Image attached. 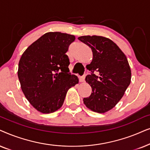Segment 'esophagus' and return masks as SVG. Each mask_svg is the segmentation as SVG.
I'll return each mask as SVG.
<instances>
[{
  "mask_svg": "<svg viewBox=\"0 0 150 150\" xmlns=\"http://www.w3.org/2000/svg\"><path fill=\"white\" fill-rule=\"evenodd\" d=\"M85 77H86V75H83L82 77H81L80 78H79V81H80V82H83L85 80Z\"/></svg>",
  "mask_w": 150,
  "mask_h": 150,
  "instance_id": "esophagus-1",
  "label": "esophagus"
}]
</instances>
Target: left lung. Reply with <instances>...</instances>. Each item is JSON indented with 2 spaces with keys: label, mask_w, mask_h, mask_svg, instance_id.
<instances>
[{
  "label": "left lung",
  "mask_w": 150,
  "mask_h": 150,
  "mask_svg": "<svg viewBox=\"0 0 150 150\" xmlns=\"http://www.w3.org/2000/svg\"><path fill=\"white\" fill-rule=\"evenodd\" d=\"M78 39L91 48L93 55L91 64L86 66L91 74L85 79L92 88V93L83 98V103L92 111L105 113L117 104L130 83L128 61L110 39L98 35H84Z\"/></svg>",
  "instance_id": "obj_1"
}]
</instances>
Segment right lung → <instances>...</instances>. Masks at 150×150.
Returning <instances> with one entry per match:
<instances>
[{
  "mask_svg": "<svg viewBox=\"0 0 150 150\" xmlns=\"http://www.w3.org/2000/svg\"><path fill=\"white\" fill-rule=\"evenodd\" d=\"M75 40L73 35L48 32L32 43L20 59L18 76L29 103L44 114L62 106L68 90L78 83L69 73L66 53Z\"/></svg>",
  "mask_w": 150,
  "mask_h": 150,
  "instance_id": "right-lung-1",
  "label": "right lung"
}]
</instances>
